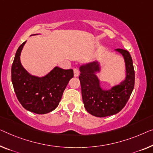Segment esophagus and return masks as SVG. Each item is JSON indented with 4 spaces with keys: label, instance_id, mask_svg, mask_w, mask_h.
<instances>
[{
    "label": "esophagus",
    "instance_id": "34e87169",
    "mask_svg": "<svg viewBox=\"0 0 153 153\" xmlns=\"http://www.w3.org/2000/svg\"><path fill=\"white\" fill-rule=\"evenodd\" d=\"M79 69H77V68H75L74 69V76L75 77H77L79 75Z\"/></svg>",
    "mask_w": 153,
    "mask_h": 153
}]
</instances>
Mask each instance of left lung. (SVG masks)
I'll return each instance as SVG.
<instances>
[{
  "instance_id": "left-lung-1",
  "label": "left lung",
  "mask_w": 153,
  "mask_h": 153,
  "mask_svg": "<svg viewBox=\"0 0 153 153\" xmlns=\"http://www.w3.org/2000/svg\"><path fill=\"white\" fill-rule=\"evenodd\" d=\"M124 57L127 76L124 82L108 91H102L95 73L99 70L97 62L80 67L82 95L86 110L91 115L104 117L119 113L126 105L135 86V70L131 54L127 50L117 49Z\"/></svg>"
}]
</instances>
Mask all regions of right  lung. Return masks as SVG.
I'll return each instance as SVG.
<instances>
[{"label": "right lung", "instance_id": "1", "mask_svg": "<svg viewBox=\"0 0 153 153\" xmlns=\"http://www.w3.org/2000/svg\"><path fill=\"white\" fill-rule=\"evenodd\" d=\"M25 42L18 47L11 66L13 89L18 101L27 111L37 114L48 113L58 106L66 86L74 77V71L56 67L44 77L31 76L20 61Z\"/></svg>", "mask_w": 153, "mask_h": 153}]
</instances>
